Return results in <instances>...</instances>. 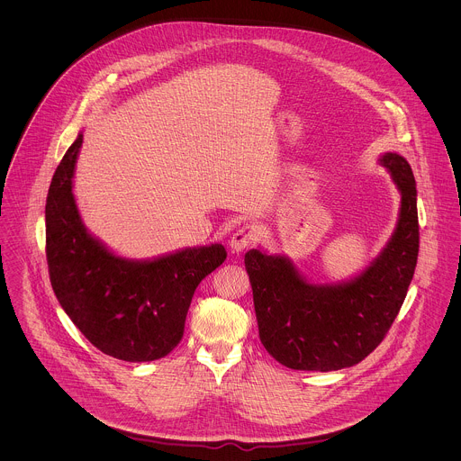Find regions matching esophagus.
Instances as JSON below:
<instances>
[{
  "label": "esophagus",
  "mask_w": 461,
  "mask_h": 461,
  "mask_svg": "<svg viewBox=\"0 0 461 461\" xmlns=\"http://www.w3.org/2000/svg\"><path fill=\"white\" fill-rule=\"evenodd\" d=\"M258 236H259V232H258V229H256L254 225H243V227H240V229L230 236L229 245H230V249H232L234 252H241V250H245L247 247H250L252 243H256V241H258Z\"/></svg>",
  "instance_id": "1"
}]
</instances>
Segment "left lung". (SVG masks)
<instances>
[{"mask_svg": "<svg viewBox=\"0 0 461 461\" xmlns=\"http://www.w3.org/2000/svg\"><path fill=\"white\" fill-rule=\"evenodd\" d=\"M401 211L384 252L357 278L339 285L303 280L289 259L245 254L266 351L296 371H337L362 362L385 339L404 302L419 256L417 190L408 161L387 152Z\"/></svg>", "mask_w": 461, "mask_h": 461, "instance_id": "8db88e82", "label": "left lung"}]
</instances>
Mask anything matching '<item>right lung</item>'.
Returning <instances> with one entry per match:
<instances>
[{
	"mask_svg": "<svg viewBox=\"0 0 461 461\" xmlns=\"http://www.w3.org/2000/svg\"><path fill=\"white\" fill-rule=\"evenodd\" d=\"M77 134L46 200V258L53 291L70 321L103 353L126 362L168 355L183 339L202 278L227 259L220 243L156 261H128L106 250L81 223L74 195Z\"/></svg>",
	"mask_w": 461,
	"mask_h": 461,
	"instance_id": "1",
	"label": "right lung"
}]
</instances>
